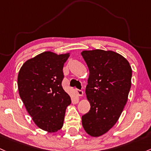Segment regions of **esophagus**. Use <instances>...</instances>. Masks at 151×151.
Returning a JSON list of instances; mask_svg holds the SVG:
<instances>
[{
  "label": "esophagus",
  "instance_id": "1",
  "mask_svg": "<svg viewBox=\"0 0 151 151\" xmlns=\"http://www.w3.org/2000/svg\"><path fill=\"white\" fill-rule=\"evenodd\" d=\"M76 92H77V95L80 96V97L83 96V94H84L83 91H82V90H79V89H76Z\"/></svg>",
  "mask_w": 151,
  "mask_h": 151
}]
</instances>
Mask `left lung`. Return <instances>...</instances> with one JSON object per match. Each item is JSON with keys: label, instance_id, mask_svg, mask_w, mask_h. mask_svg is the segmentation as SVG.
Segmentation results:
<instances>
[{"label": "left lung", "instance_id": "1", "mask_svg": "<svg viewBox=\"0 0 151 151\" xmlns=\"http://www.w3.org/2000/svg\"><path fill=\"white\" fill-rule=\"evenodd\" d=\"M89 68L85 93L90 110L82 117L88 135L100 137L112 128L126 105L131 87L130 63L111 50H84L81 52Z\"/></svg>", "mask_w": 151, "mask_h": 151}]
</instances>
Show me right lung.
Wrapping results in <instances>:
<instances>
[{
  "label": "right lung",
  "instance_id": "right-lung-1",
  "mask_svg": "<svg viewBox=\"0 0 151 151\" xmlns=\"http://www.w3.org/2000/svg\"><path fill=\"white\" fill-rule=\"evenodd\" d=\"M69 56L44 51L24 62L18 75L19 95L26 110L36 126L48 132L62 129L71 104L62 86L63 67Z\"/></svg>",
  "mask_w": 151,
  "mask_h": 151
}]
</instances>
